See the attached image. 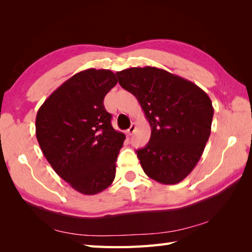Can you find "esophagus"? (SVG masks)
<instances>
[{
  "label": "esophagus",
  "instance_id": "1",
  "mask_svg": "<svg viewBox=\"0 0 252 252\" xmlns=\"http://www.w3.org/2000/svg\"><path fill=\"white\" fill-rule=\"evenodd\" d=\"M135 130H136V125H135V123H132L131 126L129 127V129H127V134H129V135H132L133 133L135 132Z\"/></svg>",
  "mask_w": 252,
  "mask_h": 252
}]
</instances>
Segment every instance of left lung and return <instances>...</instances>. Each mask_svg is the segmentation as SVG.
<instances>
[{"label":"left lung","mask_w":252,"mask_h":252,"mask_svg":"<svg viewBox=\"0 0 252 252\" xmlns=\"http://www.w3.org/2000/svg\"><path fill=\"white\" fill-rule=\"evenodd\" d=\"M116 74L137 98L152 127L147 145L136 151L144 172L159 183H180L196 167L210 136L211 99L195 83L156 67Z\"/></svg>","instance_id":"obj_1"}]
</instances>
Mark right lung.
<instances>
[{
	"instance_id": "obj_1",
	"label": "right lung",
	"mask_w": 252,
	"mask_h": 252,
	"mask_svg": "<svg viewBox=\"0 0 252 252\" xmlns=\"http://www.w3.org/2000/svg\"><path fill=\"white\" fill-rule=\"evenodd\" d=\"M116 74L87 69L56 89L37 110L35 135L55 172L84 195L106 189L116 176V161L126 135L111 126L104 106Z\"/></svg>"
}]
</instances>
